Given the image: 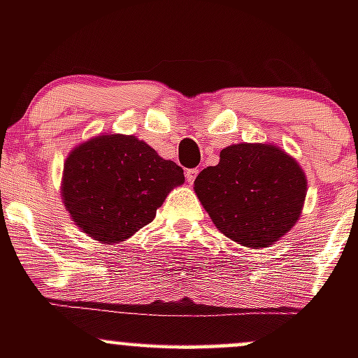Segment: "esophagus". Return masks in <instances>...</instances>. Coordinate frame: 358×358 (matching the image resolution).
I'll return each mask as SVG.
<instances>
[{"mask_svg": "<svg viewBox=\"0 0 358 358\" xmlns=\"http://www.w3.org/2000/svg\"><path fill=\"white\" fill-rule=\"evenodd\" d=\"M196 175H199V170H196V168H190V170H187L185 171V176H187V180L188 182H193V180L196 178Z\"/></svg>", "mask_w": 358, "mask_h": 358, "instance_id": "1", "label": "esophagus"}]
</instances>
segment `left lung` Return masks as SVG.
Returning <instances> with one entry per match:
<instances>
[{
    "label": "left lung",
    "instance_id": "1",
    "mask_svg": "<svg viewBox=\"0 0 358 358\" xmlns=\"http://www.w3.org/2000/svg\"><path fill=\"white\" fill-rule=\"evenodd\" d=\"M306 176L281 148L241 143L220 151L193 183L215 227L245 248H268L291 231L303 210Z\"/></svg>",
    "mask_w": 358,
    "mask_h": 358
}]
</instances>
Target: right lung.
<instances>
[{
  "mask_svg": "<svg viewBox=\"0 0 358 358\" xmlns=\"http://www.w3.org/2000/svg\"><path fill=\"white\" fill-rule=\"evenodd\" d=\"M183 170L136 136L101 134L67 156L62 200L76 225L102 244H117L155 219Z\"/></svg>",
  "mask_w": 358,
  "mask_h": 358,
  "instance_id": "right-lung-1",
  "label": "right lung"
}]
</instances>
